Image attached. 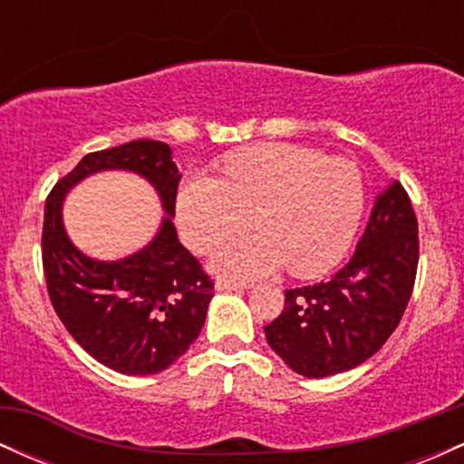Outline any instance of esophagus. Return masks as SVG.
<instances>
[{
  "instance_id": "esophagus-1",
  "label": "esophagus",
  "mask_w": 464,
  "mask_h": 464,
  "mask_svg": "<svg viewBox=\"0 0 464 464\" xmlns=\"http://www.w3.org/2000/svg\"><path fill=\"white\" fill-rule=\"evenodd\" d=\"M250 285L246 284H236V281H228V279H218L216 281V290L218 292H237V290H248Z\"/></svg>"
}]
</instances>
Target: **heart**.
<instances>
[{
  "label": "heart",
  "instance_id": "heart-1",
  "mask_svg": "<svg viewBox=\"0 0 464 464\" xmlns=\"http://www.w3.org/2000/svg\"><path fill=\"white\" fill-rule=\"evenodd\" d=\"M225 179L191 172L177 194L185 244L207 253L255 225L211 259L220 275L266 276L285 268L318 276L347 255L364 214L360 169L295 143H259L222 163Z\"/></svg>",
  "mask_w": 464,
  "mask_h": 464
}]
</instances>
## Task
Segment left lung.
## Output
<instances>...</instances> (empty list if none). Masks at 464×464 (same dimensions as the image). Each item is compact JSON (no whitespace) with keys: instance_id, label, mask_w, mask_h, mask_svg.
<instances>
[{"instance_id":"8db88e82","label":"left lung","mask_w":464,"mask_h":464,"mask_svg":"<svg viewBox=\"0 0 464 464\" xmlns=\"http://www.w3.org/2000/svg\"><path fill=\"white\" fill-rule=\"evenodd\" d=\"M419 227L406 189L377 194L353 257L332 279L285 290L284 312L266 324L270 349L303 377L351 371L384 347L414 287Z\"/></svg>"}]
</instances>
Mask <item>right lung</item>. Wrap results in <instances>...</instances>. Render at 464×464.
<instances>
[{
	"instance_id": "obj_1",
	"label": "right lung",
	"mask_w": 464,
	"mask_h": 464,
	"mask_svg": "<svg viewBox=\"0 0 464 464\" xmlns=\"http://www.w3.org/2000/svg\"><path fill=\"white\" fill-rule=\"evenodd\" d=\"M100 171L148 179L166 214L146 247L111 263L84 256L62 222L68 191ZM179 180L168 143L137 140L82 157L45 202L44 270L52 305L80 347L124 375H154L172 366L198 338L214 296V284L174 228Z\"/></svg>"
}]
</instances>
